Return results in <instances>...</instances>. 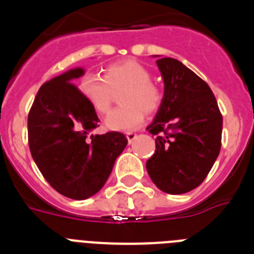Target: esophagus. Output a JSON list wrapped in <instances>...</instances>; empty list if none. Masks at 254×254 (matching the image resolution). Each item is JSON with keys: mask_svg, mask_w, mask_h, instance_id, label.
<instances>
[{"mask_svg": "<svg viewBox=\"0 0 254 254\" xmlns=\"http://www.w3.org/2000/svg\"><path fill=\"white\" fill-rule=\"evenodd\" d=\"M126 137H127V140H128V143H132L134 140H136L137 134L134 133V132H127V133H126Z\"/></svg>", "mask_w": 254, "mask_h": 254, "instance_id": "obj_1", "label": "esophagus"}]
</instances>
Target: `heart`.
<instances>
[{
	"mask_svg": "<svg viewBox=\"0 0 254 254\" xmlns=\"http://www.w3.org/2000/svg\"><path fill=\"white\" fill-rule=\"evenodd\" d=\"M122 89L120 102L123 107L112 111L105 118V127L111 131L138 128L143 122V112L155 113L163 103V91L151 81L149 69L132 60L109 64L103 78L86 75L80 82L82 98L100 114L109 111L114 93Z\"/></svg>",
	"mask_w": 254,
	"mask_h": 254,
	"instance_id": "obj_1",
	"label": "heart"
}]
</instances>
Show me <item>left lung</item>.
I'll return each instance as SVG.
<instances>
[{
  "label": "left lung",
  "instance_id": "left-lung-1",
  "mask_svg": "<svg viewBox=\"0 0 254 254\" xmlns=\"http://www.w3.org/2000/svg\"><path fill=\"white\" fill-rule=\"evenodd\" d=\"M156 64L164 96L147 127L156 134V150L146 169L165 193H187L202 183L219 156L223 116L210 86L193 71L169 57H160Z\"/></svg>",
  "mask_w": 254,
  "mask_h": 254
}]
</instances>
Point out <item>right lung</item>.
<instances>
[{
  "label": "right lung",
  "instance_id": "1",
  "mask_svg": "<svg viewBox=\"0 0 254 254\" xmlns=\"http://www.w3.org/2000/svg\"><path fill=\"white\" fill-rule=\"evenodd\" d=\"M84 73L76 67L42 85L28 116L37 167L58 193L72 199L98 193L127 145L121 132L88 136L99 127V118L72 84Z\"/></svg>",
  "mask_w": 254,
  "mask_h": 254
}]
</instances>
